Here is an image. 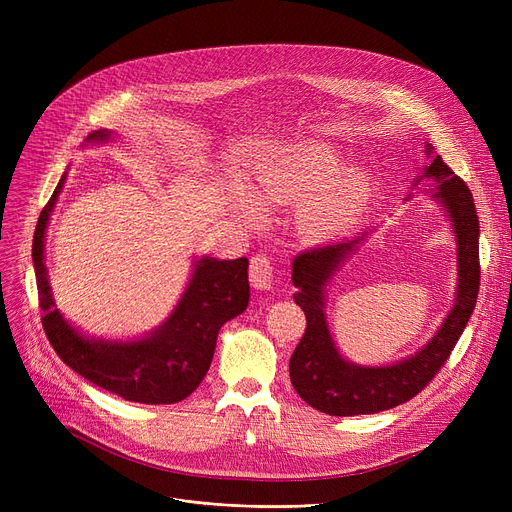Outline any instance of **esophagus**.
Returning a JSON list of instances; mask_svg holds the SVG:
<instances>
[{
  "label": "esophagus",
  "instance_id": "1",
  "mask_svg": "<svg viewBox=\"0 0 512 512\" xmlns=\"http://www.w3.org/2000/svg\"><path fill=\"white\" fill-rule=\"evenodd\" d=\"M249 280L257 290H270L274 284V265L272 259L265 255H253L249 265Z\"/></svg>",
  "mask_w": 512,
  "mask_h": 512
}]
</instances>
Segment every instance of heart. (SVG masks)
<instances>
[{
  "label": "heart",
  "mask_w": 512,
  "mask_h": 512,
  "mask_svg": "<svg viewBox=\"0 0 512 512\" xmlns=\"http://www.w3.org/2000/svg\"><path fill=\"white\" fill-rule=\"evenodd\" d=\"M338 153L328 145L292 147L259 168L251 184L261 211L299 205V228L311 238H332L351 228L365 211L371 188L361 174H340ZM255 222L257 213L251 211Z\"/></svg>",
  "instance_id": "heart-1"
}]
</instances>
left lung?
Instances as JSON below:
<instances>
[{"label":"left lung","instance_id":"left-lung-1","mask_svg":"<svg viewBox=\"0 0 512 512\" xmlns=\"http://www.w3.org/2000/svg\"><path fill=\"white\" fill-rule=\"evenodd\" d=\"M425 153L432 157V164L423 168L415 182L423 178L436 182L438 191L432 197L448 211L456 236L459 288L444 324L415 355L394 365H357L340 355L330 334L324 313L326 286L342 263L355 255L367 234L305 251L292 261V284L299 288L294 292V303L305 311L307 330L290 357V382L307 405L326 415H373L411 400L436 378L475 309L479 292V220L473 195L467 184L444 164V159L434 155L432 145H425Z\"/></svg>","mask_w":512,"mask_h":512}]
</instances>
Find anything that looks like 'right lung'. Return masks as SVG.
<instances>
[{
	"label": "right lung",
	"mask_w": 512,
	"mask_h": 512,
	"mask_svg": "<svg viewBox=\"0 0 512 512\" xmlns=\"http://www.w3.org/2000/svg\"><path fill=\"white\" fill-rule=\"evenodd\" d=\"M112 130L91 132L87 143H105ZM66 174L43 207L33 236V263L43 330L58 357L91 384L145 405H172L191 396L211 365L215 340L226 321L249 305V259L201 257L172 315L139 340H97L70 326L53 303L45 267V230Z\"/></svg>",
	"instance_id": "1"
}]
</instances>
